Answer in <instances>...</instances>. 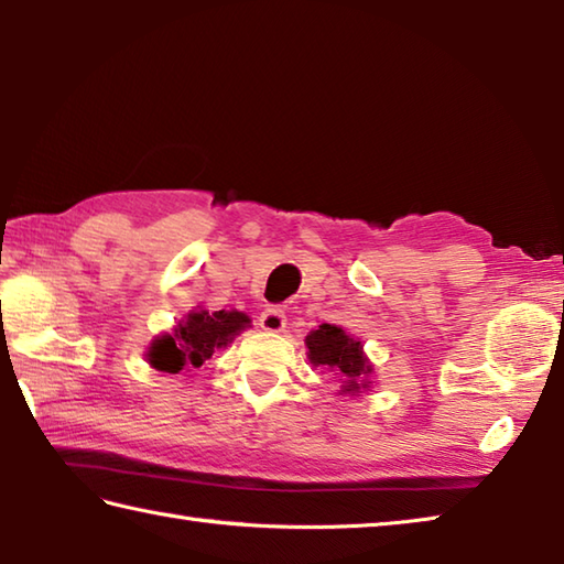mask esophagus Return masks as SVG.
I'll return each instance as SVG.
<instances>
[{"mask_svg": "<svg viewBox=\"0 0 564 564\" xmlns=\"http://www.w3.org/2000/svg\"><path fill=\"white\" fill-rule=\"evenodd\" d=\"M284 326H286V314L284 310H280V306H270V310H264L260 314V328H264V332L278 334V332H284Z\"/></svg>", "mask_w": 564, "mask_h": 564, "instance_id": "34e87169", "label": "esophagus"}]
</instances>
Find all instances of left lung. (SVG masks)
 I'll return each instance as SVG.
<instances>
[{"mask_svg": "<svg viewBox=\"0 0 564 564\" xmlns=\"http://www.w3.org/2000/svg\"><path fill=\"white\" fill-rule=\"evenodd\" d=\"M306 348H310V360L314 366L334 370L336 376L344 378V392H356L364 386V378L370 373L368 360L364 356L360 341L346 336L341 326L322 324L306 336Z\"/></svg>", "mask_w": 564, "mask_h": 564, "instance_id": "obj_1", "label": "left lung"}]
</instances>
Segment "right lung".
Segmentation results:
<instances>
[{
	"mask_svg": "<svg viewBox=\"0 0 564 564\" xmlns=\"http://www.w3.org/2000/svg\"><path fill=\"white\" fill-rule=\"evenodd\" d=\"M250 318L242 312H206L188 314L186 322L174 328L172 336H162L150 346V364L164 373H182L188 366H204L214 350L228 346Z\"/></svg>",
	"mask_w": 564,
	"mask_h": 564,
	"instance_id": "obj_1",
	"label": "right lung"
}]
</instances>
